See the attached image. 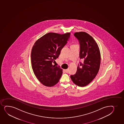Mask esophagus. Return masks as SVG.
Wrapping results in <instances>:
<instances>
[{"label": "esophagus", "instance_id": "obj_1", "mask_svg": "<svg viewBox=\"0 0 124 124\" xmlns=\"http://www.w3.org/2000/svg\"><path fill=\"white\" fill-rule=\"evenodd\" d=\"M65 70V71L66 72V73L68 72V71H69L68 69H67V70Z\"/></svg>", "mask_w": 124, "mask_h": 124}]
</instances>
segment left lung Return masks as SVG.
<instances>
[{
  "instance_id": "left-lung-1",
  "label": "left lung",
  "mask_w": 124,
  "mask_h": 124,
  "mask_svg": "<svg viewBox=\"0 0 124 124\" xmlns=\"http://www.w3.org/2000/svg\"><path fill=\"white\" fill-rule=\"evenodd\" d=\"M80 45V58L84 60L78 66L75 74L70 77L74 84L80 87L88 85L95 78L100 69L101 56L100 49L95 40L85 32L74 33Z\"/></svg>"
}]
</instances>
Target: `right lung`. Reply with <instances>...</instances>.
Instances as JSON below:
<instances>
[{"instance_id":"obj_1","label":"right lung","mask_w":124,"mask_h":124,"mask_svg":"<svg viewBox=\"0 0 124 124\" xmlns=\"http://www.w3.org/2000/svg\"><path fill=\"white\" fill-rule=\"evenodd\" d=\"M70 33H49L40 38L32 49L31 62L34 74L43 85L52 87L62 74L60 67L53 65L70 38Z\"/></svg>"}]
</instances>
